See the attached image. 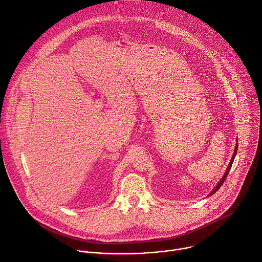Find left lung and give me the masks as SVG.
Wrapping results in <instances>:
<instances>
[{"instance_id":"1","label":"left lung","mask_w":262,"mask_h":262,"mask_svg":"<svg viewBox=\"0 0 262 262\" xmlns=\"http://www.w3.org/2000/svg\"><path fill=\"white\" fill-rule=\"evenodd\" d=\"M237 148H238V140H236L235 150H234L233 156H232V158H231V162H230V164H229V166H228V168H227V170H226V173L224 174V176H223V177H221V179L219 180V183L216 185V187L213 189V191H212L208 196L213 195L216 191H218V190H219V188H220L221 186H223V184L225 183V180H226V178H227V176H228V174H229V172H230V169H231V167H232V164H233V162H234V158H235V156H236V154H237Z\"/></svg>"}]
</instances>
